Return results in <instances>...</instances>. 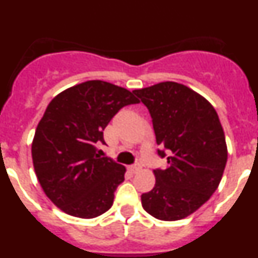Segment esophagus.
Returning <instances> with one entry per match:
<instances>
[{"label":"esophagus","mask_w":258,"mask_h":258,"mask_svg":"<svg viewBox=\"0 0 258 258\" xmlns=\"http://www.w3.org/2000/svg\"><path fill=\"white\" fill-rule=\"evenodd\" d=\"M141 169H142V165H141L140 163H136L133 164V165L129 166V170H131L132 173H138Z\"/></svg>","instance_id":"34e87169"}]
</instances>
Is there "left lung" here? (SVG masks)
I'll list each match as a JSON object with an SVG mask.
<instances>
[{
  "mask_svg": "<svg viewBox=\"0 0 258 258\" xmlns=\"http://www.w3.org/2000/svg\"><path fill=\"white\" fill-rule=\"evenodd\" d=\"M152 118L157 155L165 169L154 170L156 182L142 194V207L157 220L187 217L217 190L227 161L225 133L216 109L187 86L165 81L134 90Z\"/></svg>",
  "mask_w": 258,
  "mask_h": 258,
  "instance_id": "8db88e82",
  "label": "left lung"
}]
</instances>
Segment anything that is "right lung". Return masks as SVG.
<instances>
[{"label":"right lung","mask_w":258,"mask_h":258,"mask_svg":"<svg viewBox=\"0 0 258 258\" xmlns=\"http://www.w3.org/2000/svg\"><path fill=\"white\" fill-rule=\"evenodd\" d=\"M140 103L129 90L92 80L49 103L36 129L32 159L46 197L67 214L94 218L112 207L125 168L101 156L103 131L125 106Z\"/></svg>","instance_id":"add662e5"}]
</instances>
